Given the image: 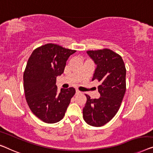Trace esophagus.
<instances>
[{
	"label": "esophagus",
	"mask_w": 153,
	"mask_h": 153,
	"mask_svg": "<svg viewBox=\"0 0 153 153\" xmlns=\"http://www.w3.org/2000/svg\"><path fill=\"white\" fill-rule=\"evenodd\" d=\"M76 94H81V92H80V91H79V90H76Z\"/></svg>",
	"instance_id": "1"
}]
</instances>
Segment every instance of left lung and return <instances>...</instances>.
<instances>
[{
    "mask_svg": "<svg viewBox=\"0 0 153 153\" xmlns=\"http://www.w3.org/2000/svg\"><path fill=\"white\" fill-rule=\"evenodd\" d=\"M87 54L97 65L92 80L101 83L98 86L101 97L91 99L85 94L83 117L88 124L100 127L109 122L120 108L126 89V70L121 56L111 50H90Z\"/></svg>",
    "mask_w": 153,
    "mask_h": 153,
    "instance_id": "left-lung-1",
    "label": "left lung"
}]
</instances>
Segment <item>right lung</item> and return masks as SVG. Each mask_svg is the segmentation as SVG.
I'll list each match as a JSON object with an SVG mask.
<instances>
[{
  "mask_svg": "<svg viewBox=\"0 0 153 153\" xmlns=\"http://www.w3.org/2000/svg\"><path fill=\"white\" fill-rule=\"evenodd\" d=\"M75 50L48 43L35 49L23 74L26 101L31 111L43 122L61 121L74 96L75 89L57 91L56 76L63 74L66 61Z\"/></svg>",
  "mask_w": 153,
  "mask_h": 153,
  "instance_id": "right-lung-1",
  "label": "right lung"
}]
</instances>
